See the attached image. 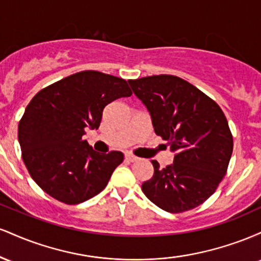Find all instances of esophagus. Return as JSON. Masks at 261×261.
<instances>
[{
  "mask_svg": "<svg viewBox=\"0 0 261 261\" xmlns=\"http://www.w3.org/2000/svg\"><path fill=\"white\" fill-rule=\"evenodd\" d=\"M125 160H126L127 162H136L137 160H139V158H137L136 155H134L131 153H126V154H125Z\"/></svg>",
  "mask_w": 261,
  "mask_h": 261,
  "instance_id": "1",
  "label": "esophagus"
}]
</instances>
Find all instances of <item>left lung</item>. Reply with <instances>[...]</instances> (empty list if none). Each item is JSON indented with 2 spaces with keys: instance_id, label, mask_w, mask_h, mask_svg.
I'll use <instances>...</instances> for the list:
<instances>
[{
  "instance_id": "left-lung-1",
  "label": "left lung",
  "mask_w": 261,
  "mask_h": 261,
  "mask_svg": "<svg viewBox=\"0 0 261 261\" xmlns=\"http://www.w3.org/2000/svg\"><path fill=\"white\" fill-rule=\"evenodd\" d=\"M147 108L154 133L168 142L173 163L161 169L152 161L153 176L142 191L154 205L178 214L201 205L215 193L227 172L233 137L215 100L172 74L128 81Z\"/></svg>"
}]
</instances>
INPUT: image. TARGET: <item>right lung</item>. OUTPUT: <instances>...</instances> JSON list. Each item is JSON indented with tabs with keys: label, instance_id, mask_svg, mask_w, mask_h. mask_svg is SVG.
Listing matches in <instances>:
<instances>
[{
	"label": "right lung",
	"instance_id": "obj_1",
	"mask_svg": "<svg viewBox=\"0 0 261 261\" xmlns=\"http://www.w3.org/2000/svg\"><path fill=\"white\" fill-rule=\"evenodd\" d=\"M131 94L126 81L98 71L71 74L38 92L18 125L22 158L33 180L68 205L99 194L124 154L98 153L82 136L99 127L108 104Z\"/></svg>",
	"mask_w": 261,
	"mask_h": 261
}]
</instances>
